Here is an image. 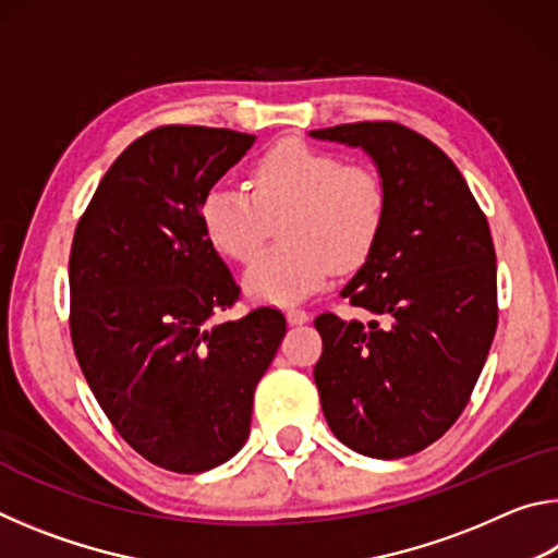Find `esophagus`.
Returning <instances> with one entry per match:
<instances>
[{
    "mask_svg": "<svg viewBox=\"0 0 558 558\" xmlns=\"http://www.w3.org/2000/svg\"><path fill=\"white\" fill-rule=\"evenodd\" d=\"M286 317H288V323H290V325H302V323H307V319H310L307 310L295 307V305L286 310Z\"/></svg>",
    "mask_w": 558,
    "mask_h": 558,
    "instance_id": "1",
    "label": "esophagus"
}]
</instances>
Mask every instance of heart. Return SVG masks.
I'll use <instances>...</instances> for the list:
<instances>
[{
    "mask_svg": "<svg viewBox=\"0 0 558 558\" xmlns=\"http://www.w3.org/2000/svg\"><path fill=\"white\" fill-rule=\"evenodd\" d=\"M389 216V189L369 165L302 140L260 153L248 169V189L216 182L202 196V223L226 258L251 263L278 221V243L245 272L253 298H305L332 268L352 270L369 258Z\"/></svg>",
    "mask_w": 558,
    "mask_h": 558,
    "instance_id": "b5f03b06",
    "label": "heart"
}]
</instances>
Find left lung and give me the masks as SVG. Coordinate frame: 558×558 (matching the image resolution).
<instances>
[{
  "instance_id": "8db88e82",
  "label": "left lung",
  "mask_w": 558,
  "mask_h": 558,
  "mask_svg": "<svg viewBox=\"0 0 558 558\" xmlns=\"http://www.w3.org/2000/svg\"><path fill=\"white\" fill-rule=\"evenodd\" d=\"M362 147L389 189V216L342 298L369 323L315 317V384L335 436L369 458L436 442L465 409L497 329L489 223L452 159L391 120L313 130Z\"/></svg>"
}]
</instances>
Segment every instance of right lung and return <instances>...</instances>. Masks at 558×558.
<instances>
[{
    "instance_id": "right-lung-1",
    "label": "right lung",
    "mask_w": 558,
    "mask_h": 558,
    "mask_svg": "<svg viewBox=\"0 0 558 558\" xmlns=\"http://www.w3.org/2000/svg\"><path fill=\"white\" fill-rule=\"evenodd\" d=\"M256 137L162 125L100 179L75 226L71 342L93 396L157 468L204 472L243 448L253 391L286 337L276 307L216 323L241 298L202 223V196Z\"/></svg>"
}]
</instances>
